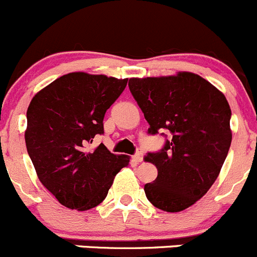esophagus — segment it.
Masks as SVG:
<instances>
[{
	"label": "esophagus",
	"mask_w": 257,
	"mask_h": 257,
	"mask_svg": "<svg viewBox=\"0 0 257 257\" xmlns=\"http://www.w3.org/2000/svg\"><path fill=\"white\" fill-rule=\"evenodd\" d=\"M134 159H136L137 162H142L143 161V152L142 151H138L136 154H134Z\"/></svg>",
	"instance_id": "34e87169"
}]
</instances>
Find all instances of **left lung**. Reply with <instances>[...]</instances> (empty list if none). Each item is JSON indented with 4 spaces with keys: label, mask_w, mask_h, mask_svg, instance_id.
<instances>
[{
    "label": "left lung",
    "mask_w": 257,
    "mask_h": 257,
    "mask_svg": "<svg viewBox=\"0 0 257 257\" xmlns=\"http://www.w3.org/2000/svg\"><path fill=\"white\" fill-rule=\"evenodd\" d=\"M128 85L148 121V133H169L163 148L146 157L158 169L156 181L144 186L147 198L167 212L186 210L207 193L227 157L230 105L212 84L186 71L132 78Z\"/></svg>",
    "instance_id": "8db88e82"
}]
</instances>
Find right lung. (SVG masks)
<instances>
[{
    "mask_svg": "<svg viewBox=\"0 0 257 257\" xmlns=\"http://www.w3.org/2000/svg\"><path fill=\"white\" fill-rule=\"evenodd\" d=\"M128 79L70 73L32 98L25 142L40 182L71 210L86 211L105 200L128 156L110 153L103 143L104 115L125 89Z\"/></svg>",
    "mask_w": 257,
    "mask_h": 257,
    "instance_id": "1",
    "label": "right lung"
}]
</instances>
